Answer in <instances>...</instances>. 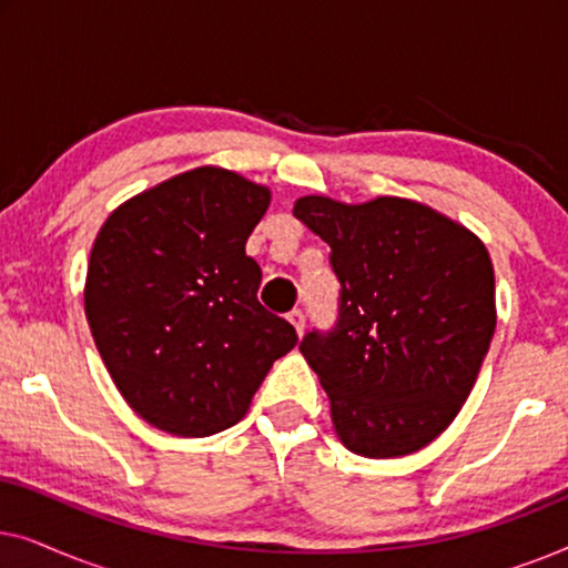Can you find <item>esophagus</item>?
<instances>
[{
	"instance_id": "esophagus-1",
	"label": "esophagus",
	"mask_w": 568,
	"mask_h": 568,
	"mask_svg": "<svg viewBox=\"0 0 568 568\" xmlns=\"http://www.w3.org/2000/svg\"><path fill=\"white\" fill-rule=\"evenodd\" d=\"M286 321H290V323L294 325V331H297V333H300V336H302V331H305V313H302V310H297V307H294V310H292V313H290V315H286Z\"/></svg>"
}]
</instances>
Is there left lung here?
Returning a JSON list of instances; mask_svg holds the SVG:
<instances>
[{"instance_id": "left-lung-1", "label": "left lung", "mask_w": 568, "mask_h": 568, "mask_svg": "<svg viewBox=\"0 0 568 568\" xmlns=\"http://www.w3.org/2000/svg\"><path fill=\"white\" fill-rule=\"evenodd\" d=\"M331 245L338 325L300 352L331 400L338 439L362 457L429 445L460 414L496 328L494 266L460 222L410 199L294 201Z\"/></svg>"}]
</instances>
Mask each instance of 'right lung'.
<instances>
[{"instance_id": "1", "label": "right lung", "mask_w": 568, "mask_h": 568, "mask_svg": "<svg viewBox=\"0 0 568 568\" xmlns=\"http://www.w3.org/2000/svg\"><path fill=\"white\" fill-rule=\"evenodd\" d=\"M271 191L204 165L113 209L92 243L84 315L123 400L173 437L247 414L297 333L258 302L245 243Z\"/></svg>"}]
</instances>
